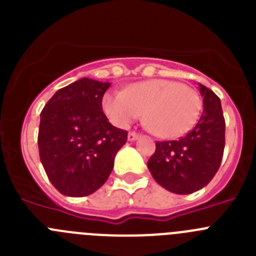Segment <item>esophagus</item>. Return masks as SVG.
Here are the masks:
<instances>
[{"mask_svg":"<svg viewBox=\"0 0 256 256\" xmlns=\"http://www.w3.org/2000/svg\"><path fill=\"white\" fill-rule=\"evenodd\" d=\"M140 134L136 132H130L128 133V141H136V140H138Z\"/></svg>","mask_w":256,"mask_h":256,"instance_id":"obj_1","label":"esophagus"}]
</instances>
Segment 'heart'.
I'll return each mask as SVG.
<instances>
[{"label": "heart", "mask_w": 256, "mask_h": 256, "mask_svg": "<svg viewBox=\"0 0 256 256\" xmlns=\"http://www.w3.org/2000/svg\"><path fill=\"white\" fill-rule=\"evenodd\" d=\"M201 100L186 84L166 79L136 83L126 92L104 94L102 110L118 126H126L144 112L148 130L160 138H177L186 134L198 120Z\"/></svg>", "instance_id": "heart-1"}]
</instances>
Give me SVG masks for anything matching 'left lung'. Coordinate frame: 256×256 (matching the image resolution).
<instances>
[{
	"instance_id": "left-lung-1",
	"label": "left lung",
	"mask_w": 256,
	"mask_h": 256,
	"mask_svg": "<svg viewBox=\"0 0 256 256\" xmlns=\"http://www.w3.org/2000/svg\"><path fill=\"white\" fill-rule=\"evenodd\" d=\"M204 110L198 124L177 141L156 142L148 166L165 190L188 195L205 187L220 166L224 151L226 123L219 97L198 84Z\"/></svg>"
}]
</instances>
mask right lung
Instances as JSON below:
<instances>
[{
    "instance_id": "add662e5",
    "label": "right lung",
    "mask_w": 256,
    "mask_h": 256,
    "mask_svg": "<svg viewBox=\"0 0 256 256\" xmlns=\"http://www.w3.org/2000/svg\"><path fill=\"white\" fill-rule=\"evenodd\" d=\"M108 87V82L79 79L58 90L40 112V162L62 195L82 198L97 191L126 144L128 132L108 123L102 112Z\"/></svg>"
}]
</instances>
